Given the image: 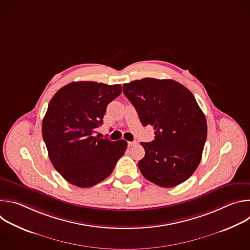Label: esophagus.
Returning <instances> with one entry per match:
<instances>
[{"label":"esophagus","instance_id":"1","mask_svg":"<svg viewBox=\"0 0 250 250\" xmlns=\"http://www.w3.org/2000/svg\"><path fill=\"white\" fill-rule=\"evenodd\" d=\"M127 145H128V146L130 147V146H133L137 145V142H136V141H128Z\"/></svg>","mask_w":250,"mask_h":250}]
</instances>
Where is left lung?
Wrapping results in <instances>:
<instances>
[{
  "label": "left lung",
  "mask_w": 250,
  "mask_h": 250,
  "mask_svg": "<svg viewBox=\"0 0 250 250\" xmlns=\"http://www.w3.org/2000/svg\"><path fill=\"white\" fill-rule=\"evenodd\" d=\"M123 88L142 125L155 130L153 141L140 142L146 150L138 161L141 174L164 188L183 183L199 166L207 139V121L194 95L170 79L144 78Z\"/></svg>",
  "instance_id": "1"
}]
</instances>
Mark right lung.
Here are the masks:
<instances>
[{"instance_id": "right-lung-1", "label": "right lung", "mask_w": 250, "mask_h": 250, "mask_svg": "<svg viewBox=\"0 0 250 250\" xmlns=\"http://www.w3.org/2000/svg\"><path fill=\"white\" fill-rule=\"evenodd\" d=\"M122 93L121 85L72 82L57 91L42 121V136L54 168L80 188L92 187L113 172L126 150L124 139L93 136L108 105Z\"/></svg>"}]
</instances>
